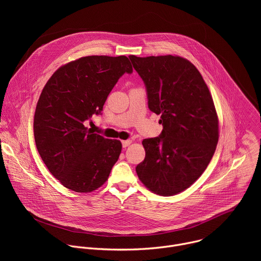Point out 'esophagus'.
I'll list each match as a JSON object with an SVG mask.
<instances>
[{"label": "esophagus", "instance_id": "1", "mask_svg": "<svg viewBox=\"0 0 261 261\" xmlns=\"http://www.w3.org/2000/svg\"><path fill=\"white\" fill-rule=\"evenodd\" d=\"M131 140L130 139H128V140H123L122 141V145H123V147H127V146H129L130 144H131Z\"/></svg>", "mask_w": 261, "mask_h": 261}]
</instances>
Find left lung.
Returning a JSON list of instances; mask_svg holds the SVG:
<instances>
[{
  "label": "left lung",
  "mask_w": 261,
  "mask_h": 261,
  "mask_svg": "<svg viewBox=\"0 0 261 261\" xmlns=\"http://www.w3.org/2000/svg\"><path fill=\"white\" fill-rule=\"evenodd\" d=\"M146 89L148 108L163 130L142 140L144 160L136 173L152 192L171 196L187 188L207 167L219 139L212 95L196 67L177 56H130Z\"/></svg>",
  "instance_id": "obj_1"
}]
</instances>
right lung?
Returning a JSON list of instances; mask_svg holds the SVG:
<instances>
[{"instance_id": "add662e5", "label": "right lung", "mask_w": 261, "mask_h": 261, "mask_svg": "<svg viewBox=\"0 0 261 261\" xmlns=\"http://www.w3.org/2000/svg\"><path fill=\"white\" fill-rule=\"evenodd\" d=\"M133 68L125 56H89L60 67L36 106L34 136L50 173L64 187L92 192L107 180L122 143L85 126L99 115L119 79Z\"/></svg>"}]
</instances>
